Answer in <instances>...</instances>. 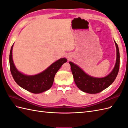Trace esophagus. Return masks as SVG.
Returning <instances> with one entry per match:
<instances>
[{
    "label": "esophagus",
    "mask_w": 128,
    "mask_h": 128,
    "mask_svg": "<svg viewBox=\"0 0 128 128\" xmlns=\"http://www.w3.org/2000/svg\"><path fill=\"white\" fill-rule=\"evenodd\" d=\"M67 58H68V60H70V56H68Z\"/></svg>",
    "instance_id": "esophagus-1"
}]
</instances>
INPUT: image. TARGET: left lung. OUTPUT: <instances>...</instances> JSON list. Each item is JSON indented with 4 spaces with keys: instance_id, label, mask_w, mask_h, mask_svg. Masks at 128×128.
<instances>
[{
    "instance_id": "1",
    "label": "left lung",
    "mask_w": 128,
    "mask_h": 128,
    "mask_svg": "<svg viewBox=\"0 0 128 128\" xmlns=\"http://www.w3.org/2000/svg\"><path fill=\"white\" fill-rule=\"evenodd\" d=\"M117 49V59L114 68L108 75L104 78L92 77L85 73L77 65L70 62L74 80L79 89L89 94L101 92L111 85L114 81L120 69V57L117 44L114 42Z\"/></svg>"
}]
</instances>
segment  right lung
<instances>
[{"label": "right lung", "mask_w": 128, "mask_h": 128, "mask_svg": "<svg viewBox=\"0 0 128 128\" xmlns=\"http://www.w3.org/2000/svg\"><path fill=\"white\" fill-rule=\"evenodd\" d=\"M12 47L13 45L9 56L10 68L12 77L19 86L34 94H39L49 90L52 86L56 73L62 65L67 62L66 58H60L38 74L26 76L18 72L14 65L12 56Z\"/></svg>", "instance_id": "add662e5"}]
</instances>
